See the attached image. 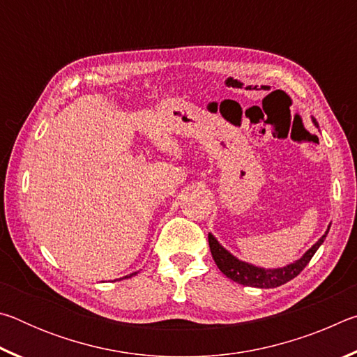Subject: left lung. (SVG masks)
<instances>
[{
	"instance_id": "obj_1",
	"label": "left lung",
	"mask_w": 357,
	"mask_h": 357,
	"mask_svg": "<svg viewBox=\"0 0 357 357\" xmlns=\"http://www.w3.org/2000/svg\"><path fill=\"white\" fill-rule=\"evenodd\" d=\"M312 121L318 128L317 119L313 118ZM329 228L331 225L328 227V229H326L323 236L319 238L299 259H296V261L291 264L283 266V268H275V269H264V268H258V266H253L250 263L241 261V259L231 255L227 249H223V247L219 244V241H217L211 233L208 234V241H209V249H211V253H213V258L217 264V268H219L222 273L228 277V279H231L233 282H238L241 285H245V287L275 288L289 280H293L296 275H299L301 271L309 264L312 257L315 255V252L319 249V245L324 243V239L329 233Z\"/></svg>"
}]
</instances>
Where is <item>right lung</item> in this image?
I'll return each mask as SVG.
<instances>
[{"label":"right lung","instance_id":"add662e5","mask_svg":"<svg viewBox=\"0 0 357 357\" xmlns=\"http://www.w3.org/2000/svg\"><path fill=\"white\" fill-rule=\"evenodd\" d=\"M135 274H137V273H132V274H129V275H126V277H124V279H129V277H132V275H135Z\"/></svg>","mask_w":357,"mask_h":357}]
</instances>
